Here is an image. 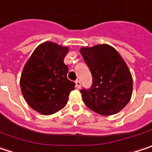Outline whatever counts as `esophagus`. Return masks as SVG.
<instances>
[{
	"label": "esophagus",
	"instance_id": "1",
	"mask_svg": "<svg viewBox=\"0 0 152 152\" xmlns=\"http://www.w3.org/2000/svg\"><path fill=\"white\" fill-rule=\"evenodd\" d=\"M75 85H76V88H78V89H80L81 87V83H80V81L79 80H77L75 81Z\"/></svg>",
	"mask_w": 152,
	"mask_h": 152
}]
</instances>
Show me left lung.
<instances>
[{"label":"left lung","mask_w":152,"mask_h":152,"mask_svg":"<svg viewBox=\"0 0 152 152\" xmlns=\"http://www.w3.org/2000/svg\"><path fill=\"white\" fill-rule=\"evenodd\" d=\"M80 51L92 76V87L80 91L84 103L100 115L118 113L132 94V77L125 61L107 44L83 47Z\"/></svg>","instance_id":"1"}]
</instances>
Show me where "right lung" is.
I'll list each match as a JSON object with an SVG mask.
<instances>
[{"label": "right lung", "instance_id": "add662e5", "mask_svg": "<svg viewBox=\"0 0 152 152\" xmlns=\"http://www.w3.org/2000/svg\"><path fill=\"white\" fill-rule=\"evenodd\" d=\"M69 48L46 41L39 45L26 62L20 85L28 105L42 115H51L65 107L75 83L67 79L64 58Z\"/></svg>", "mask_w": 152, "mask_h": 152}]
</instances>
